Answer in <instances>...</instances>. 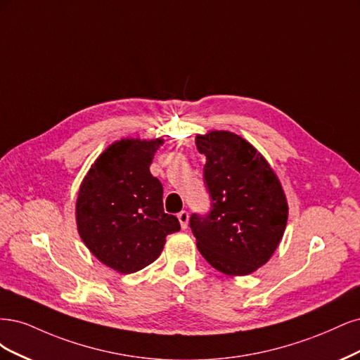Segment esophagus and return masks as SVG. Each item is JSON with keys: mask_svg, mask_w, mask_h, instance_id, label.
<instances>
[{"mask_svg": "<svg viewBox=\"0 0 360 360\" xmlns=\"http://www.w3.org/2000/svg\"><path fill=\"white\" fill-rule=\"evenodd\" d=\"M178 219H179V223H181V227L182 229H187V226H188V212L187 211H181L178 214Z\"/></svg>", "mask_w": 360, "mask_h": 360, "instance_id": "obj_1", "label": "esophagus"}]
</instances>
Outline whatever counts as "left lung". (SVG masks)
<instances>
[{
  "label": "left lung",
  "instance_id": "1",
  "mask_svg": "<svg viewBox=\"0 0 360 360\" xmlns=\"http://www.w3.org/2000/svg\"><path fill=\"white\" fill-rule=\"evenodd\" d=\"M195 146L206 157L203 179L212 202L210 214L190 217L197 248L217 271L248 275L283 239L288 205L281 182L257 149L235 133L199 134Z\"/></svg>",
  "mask_w": 360,
  "mask_h": 360
}]
</instances>
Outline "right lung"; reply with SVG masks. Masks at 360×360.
<instances>
[{
    "label": "right lung",
    "mask_w": 360,
    "mask_h": 360,
    "mask_svg": "<svg viewBox=\"0 0 360 360\" xmlns=\"http://www.w3.org/2000/svg\"><path fill=\"white\" fill-rule=\"evenodd\" d=\"M163 139L113 142L91 166L77 193V231L88 250L120 274H133L163 251L181 229L163 207V185L149 166Z\"/></svg>",
    "instance_id": "right-lung-1"
}]
</instances>
